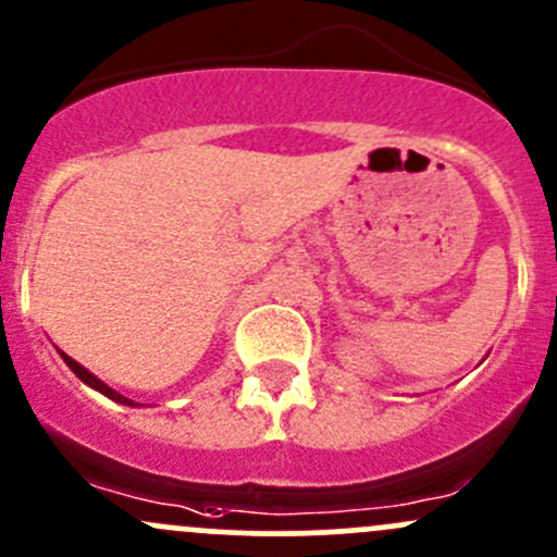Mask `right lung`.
I'll return each instance as SVG.
<instances>
[{"label": "right lung", "mask_w": 557, "mask_h": 557, "mask_svg": "<svg viewBox=\"0 0 557 557\" xmlns=\"http://www.w3.org/2000/svg\"><path fill=\"white\" fill-rule=\"evenodd\" d=\"M61 357H64V362H66L69 367H72V372H74V375H77V377H79V381H85V383H88V386H90V388H96V392H101V394H104V397H109V399H114V403H120V405H134V403H131V399H128V397H123V394L112 392V388H109V386H107V383H101V381H99V377H96V375H94V372H88V370H85V367H83V364H77V362H74V359H69V357H66V354H61Z\"/></svg>", "instance_id": "1"}]
</instances>
